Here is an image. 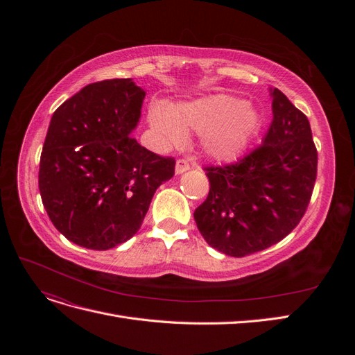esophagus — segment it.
<instances>
[{
    "label": "esophagus",
    "mask_w": 355,
    "mask_h": 355,
    "mask_svg": "<svg viewBox=\"0 0 355 355\" xmlns=\"http://www.w3.org/2000/svg\"><path fill=\"white\" fill-rule=\"evenodd\" d=\"M188 170H189V163H188L187 159H178L176 161V167H175L176 175L185 173V171H188Z\"/></svg>",
    "instance_id": "1"
}]
</instances>
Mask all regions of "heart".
Segmentation results:
<instances>
[{
    "instance_id": "heart-1",
    "label": "heart",
    "mask_w": 355,
    "mask_h": 355,
    "mask_svg": "<svg viewBox=\"0 0 355 355\" xmlns=\"http://www.w3.org/2000/svg\"><path fill=\"white\" fill-rule=\"evenodd\" d=\"M148 123L166 145L185 141L187 130L200 135L204 154L218 161L237 158L259 128V114L250 103L230 94H209L171 108L154 103Z\"/></svg>"
}]
</instances>
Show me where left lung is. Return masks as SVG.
<instances>
[{
    "label": "left lung",
    "mask_w": 355,
    "mask_h": 355,
    "mask_svg": "<svg viewBox=\"0 0 355 355\" xmlns=\"http://www.w3.org/2000/svg\"><path fill=\"white\" fill-rule=\"evenodd\" d=\"M272 123L262 145L235 164L206 167L209 196L194 211L202 239L243 257L282 241L302 219L317 176L308 118L270 89Z\"/></svg>",
    "instance_id": "obj_1"
}]
</instances>
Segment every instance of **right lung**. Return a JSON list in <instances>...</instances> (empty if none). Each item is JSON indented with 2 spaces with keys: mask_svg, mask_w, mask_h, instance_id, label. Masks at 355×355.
Listing matches in <instances>:
<instances>
[{
  "mask_svg": "<svg viewBox=\"0 0 355 355\" xmlns=\"http://www.w3.org/2000/svg\"><path fill=\"white\" fill-rule=\"evenodd\" d=\"M145 90L132 78L85 85L53 114L38 185L56 230L85 249L108 250L141 228L175 159L137 144Z\"/></svg>",
  "mask_w": 355,
  "mask_h": 355,
  "instance_id": "obj_1",
  "label": "right lung"
}]
</instances>
